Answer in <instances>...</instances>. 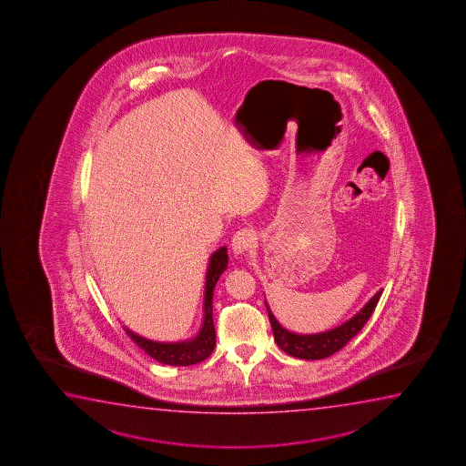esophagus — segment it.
<instances>
[{"label": "esophagus", "mask_w": 466, "mask_h": 466, "mask_svg": "<svg viewBox=\"0 0 466 466\" xmlns=\"http://www.w3.org/2000/svg\"><path fill=\"white\" fill-rule=\"evenodd\" d=\"M256 232L253 229H242L236 232L232 238V249L236 255H245L255 245Z\"/></svg>", "instance_id": "obj_1"}]
</instances>
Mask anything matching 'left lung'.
<instances>
[{
	"mask_svg": "<svg viewBox=\"0 0 466 466\" xmlns=\"http://www.w3.org/2000/svg\"><path fill=\"white\" fill-rule=\"evenodd\" d=\"M380 296H382V289L377 291L370 298V302L349 321H345L331 331L319 332V334H296V332L288 331L277 321L266 302L275 342L285 353L300 360H321V358L331 357L332 353L340 350L344 345L349 344L350 339L355 338L358 332L363 329L366 321L374 312Z\"/></svg>",
	"mask_w": 466,
	"mask_h": 466,
	"instance_id": "1",
	"label": "left lung"
}]
</instances>
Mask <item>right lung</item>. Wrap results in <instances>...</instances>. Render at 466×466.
Masks as SVG:
<instances>
[{
    "label": "right lung",
    "mask_w": 466,
    "mask_h": 466,
    "mask_svg": "<svg viewBox=\"0 0 466 466\" xmlns=\"http://www.w3.org/2000/svg\"><path fill=\"white\" fill-rule=\"evenodd\" d=\"M228 268V248L221 247L211 255L205 277V296H204V321L198 336L185 342H154L149 339L141 338L134 331L124 326V331L127 332L128 338L134 340L135 344L140 347L141 350L147 351L149 357L157 360L159 363L168 366H191L204 361L210 357L211 351L217 345V331L213 325V289L217 287V281Z\"/></svg>",
    "instance_id": "1"
}]
</instances>
